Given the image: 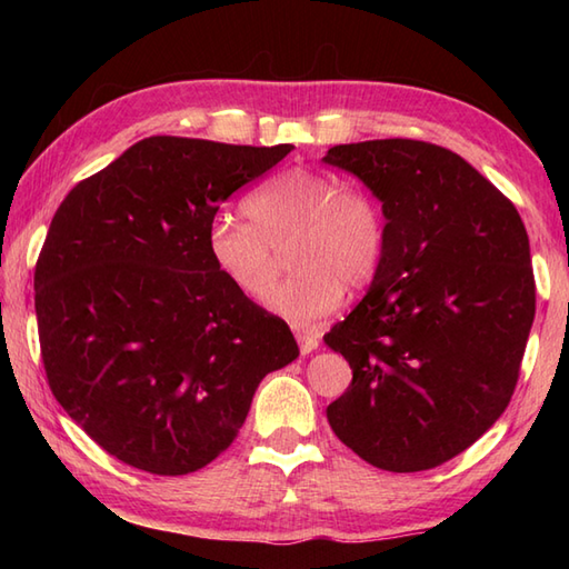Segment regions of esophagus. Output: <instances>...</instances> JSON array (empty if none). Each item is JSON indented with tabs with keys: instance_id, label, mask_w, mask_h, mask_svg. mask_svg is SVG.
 Returning a JSON list of instances; mask_svg holds the SVG:
<instances>
[{
	"instance_id": "1",
	"label": "esophagus",
	"mask_w": 569,
	"mask_h": 569,
	"mask_svg": "<svg viewBox=\"0 0 569 569\" xmlns=\"http://www.w3.org/2000/svg\"><path fill=\"white\" fill-rule=\"evenodd\" d=\"M296 340L300 345V355H310V352H316V349L320 347L318 335H312L308 330H298L296 332Z\"/></svg>"
}]
</instances>
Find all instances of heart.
Returning <instances> with one entry per match:
<instances>
[{
  "label": "heart",
  "instance_id": "1",
  "mask_svg": "<svg viewBox=\"0 0 569 569\" xmlns=\"http://www.w3.org/2000/svg\"><path fill=\"white\" fill-rule=\"evenodd\" d=\"M249 222L217 214L204 234L212 266L234 291L261 298L274 277L273 248L293 240L289 268L297 276L263 298L273 316L310 328L342 306L347 288L377 278L386 253V217L367 190L310 168H291L247 198Z\"/></svg>",
  "mask_w": 569,
  "mask_h": 569
}]
</instances>
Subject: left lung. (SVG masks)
I'll use <instances>...</instances> for the list:
<instances>
[{"instance_id":"obj_1","label":"left lung","mask_w":569,"mask_h":569,"mask_svg":"<svg viewBox=\"0 0 569 569\" xmlns=\"http://www.w3.org/2000/svg\"><path fill=\"white\" fill-rule=\"evenodd\" d=\"M386 217V253L367 296L325 335L352 367L328 420L386 471H422L465 452L509 406L536 281L521 214L450 149L413 139L332 147Z\"/></svg>"}]
</instances>
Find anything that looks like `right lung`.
<instances>
[{
  "label": "right lung",
  "instance_id": "add662e5",
  "mask_svg": "<svg viewBox=\"0 0 569 569\" xmlns=\"http://www.w3.org/2000/svg\"><path fill=\"white\" fill-rule=\"evenodd\" d=\"M291 149L149 137L56 210L33 273L48 386L124 465L163 477L210 465L266 373L298 357L288 325L204 249L220 202Z\"/></svg>",
  "mask_w": 569,
  "mask_h": 569
}]
</instances>
